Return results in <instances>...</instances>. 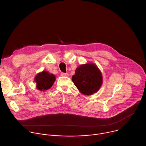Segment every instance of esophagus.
Segmentation results:
<instances>
[{"label": "esophagus", "instance_id": "34e87169", "mask_svg": "<svg viewBox=\"0 0 146 146\" xmlns=\"http://www.w3.org/2000/svg\"><path fill=\"white\" fill-rule=\"evenodd\" d=\"M60 76H64V77H68L69 76V74L68 73H60Z\"/></svg>", "mask_w": 146, "mask_h": 146}]
</instances>
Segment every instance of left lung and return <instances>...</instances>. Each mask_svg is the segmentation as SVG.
Masks as SVG:
<instances>
[{
    "mask_svg": "<svg viewBox=\"0 0 146 146\" xmlns=\"http://www.w3.org/2000/svg\"><path fill=\"white\" fill-rule=\"evenodd\" d=\"M72 80L81 94L91 95L100 89L103 77L96 65L90 63L79 66L72 76Z\"/></svg>",
    "mask_w": 146,
    "mask_h": 146,
    "instance_id": "obj_1",
    "label": "left lung"
}]
</instances>
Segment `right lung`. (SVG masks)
Instances as JSON below:
<instances>
[{
    "label": "right lung",
    "mask_w": 146,
    "mask_h": 146,
    "mask_svg": "<svg viewBox=\"0 0 146 146\" xmlns=\"http://www.w3.org/2000/svg\"><path fill=\"white\" fill-rule=\"evenodd\" d=\"M55 79V76L52 73H49L47 71H43L39 73L35 78L36 88L40 91H45L52 86Z\"/></svg>",
    "instance_id": "1"
}]
</instances>
